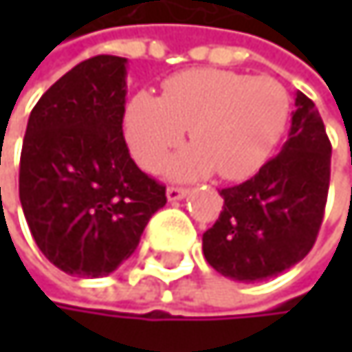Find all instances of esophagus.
I'll use <instances>...</instances> for the list:
<instances>
[{
  "instance_id": "obj_1",
  "label": "esophagus",
  "mask_w": 352,
  "mask_h": 352,
  "mask_svg": "<svg viewBox=\"0 0 352 352\" xmlns=\"http://www.w3.org/2000/svg\"><path fill=\"white\" fill-rule=\"evenodd\" d=\"M187 189H183V187H169L167 189V199L169 201H179V199H183V197H187Z\"/></svg>"
}]
</instances>
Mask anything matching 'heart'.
Wrapping results in <instances>:
<instances>
[{
  "label": "heart",
  "mask_w": 352,
  "mask_h": 352,
  "mask_svg": "<svg viewBox=\"0 0 352 352\" xmlns=\"http://www.w3.org/2000/svg\"><path fill=\"white\" fill-rule=\"evenodd\" d=\"M289 96L271 77L222 69H191L167 79L163 96L136 94L124 113V136L136 163L157 171L189 128L193 146L169 165L173 179L218 171L228 181L256 173L279 142Z\"/></svg>",
  "instance_id": "b5f03b06"
}]
</instances>
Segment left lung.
<instances>
[{
	"label": "left lung",
	"instance_id": "obj_1",
	"mask_svg": "<svg viewBox=\"0 0 352 352\" xmlns=\"http://www.w3.org/2000/svg\"><path fill=\"white\" fill-rule=\"evenodd\" d=\"M330 140L302 91L281 153L248 181L220 191L224 208L204 232L206 261L234 281H263L300 263L314 246L330 183Z\"/></svg>",
	"mask_w": 352,
	"mask_h": 352
}]
</instances>
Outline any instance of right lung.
Masks as SVG:
<instances>
[{
  "instance_id": "add662e5",
  "label": "right lung",
  "mask_w": 352,
  "mask_h": 352,
  "mask_svg": "<svg viewBox=\"0 0 352 352\" xmlns=\"http://www.w3.org/2000/svg\"><path fill=\"white\" fill-rule=\"evenodd\" d=\"M126 65L100 54L65 73L28 118L20 201L42 254L60 271L106 277L167 204L132 161L124 132Z\"/></svg>"
}]
</instances>
